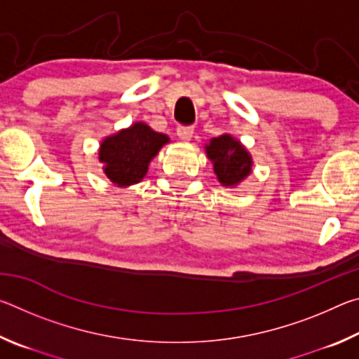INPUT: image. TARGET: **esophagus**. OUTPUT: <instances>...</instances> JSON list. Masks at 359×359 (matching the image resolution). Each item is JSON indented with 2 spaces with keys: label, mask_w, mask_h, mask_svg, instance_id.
Returning a JSON list of instances; mask_svg holds the SVG:
<instances>
[{
  "label": "esophagus",
  "mask_w": 359,
  "mask_h": 359,
  "mask_svg": "<svg viewBox=\"0 0 359 359\" xmlns=\"http://www.w3.org/2000/svg\"><path fill=\"white\" fill-rule=\"evenodd\" d=\"M193 126H179L177 128V136L182 139V141H190L193 136Z\"/></svg>",
  "instance_id": "obj_1"
}]
</instances>
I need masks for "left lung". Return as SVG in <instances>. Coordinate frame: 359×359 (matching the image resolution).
<instances>
[{
  "instance_id": "1",
  "label": "left lung",
  "mask_w": 359,
  "mask_h": 359,
  "mask_svg": "<svg viewBox=\"0 0 359 359\" xmlns=\"http://www.w3.org/2000/svg\"><path fill=\"white\" fill-rule=\"evenodd\" d=\"M205 154L214 163V172L223 187H236L252 172V156L231 135L210 139Z\"/></svg>"
}]
</instances>
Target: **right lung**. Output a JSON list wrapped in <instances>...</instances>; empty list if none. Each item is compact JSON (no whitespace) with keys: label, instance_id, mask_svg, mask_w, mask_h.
Listing matches in <instances>:
<instances>
[{"label":"right lung","instance_id":"add662e5","mask_svg":"<svg viewBox=\"0 0 359 359\" xmlns=\"http://www.w3.org/2000/svg\"><path fill=\"white\" fill-rule=\"evenodd\" d=\"M169 137L137 121L130 128L107 136L100 145V161L107 179L118 187H130L144 179L154 160Z\"/></svg>","mask_w":359,"mask_h":359}]
</instances>
